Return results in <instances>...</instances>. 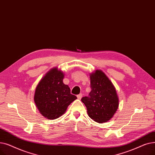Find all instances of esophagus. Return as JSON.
Wrapping results in <instances>:
<instances>
[{
  "mask_svg": "<svg viewBox=\"0 0 155 155\" xmlns=\"http://www.w3.org/2000/svg\"><path fill=\"white\" fill-rule=\"evenodd\" d=\"M77 97H78V98L79 100H81V98L83 97V94H82V93L79 94L77 96Z\"/></svg>",
  "mask_w": 155,
  "mask_h": 155,
  "instance_id": "obj_1",
  "label": "esophagus"
}]
</instances>
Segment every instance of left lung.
Segmentation results:
<instances>
[{"mask_svg":"<svg viewBox=\"0 0 155 155\" xmlns=\"http://www.w3.org/2000/svg\"><path fill=\"white\" fill-rule=\"evenodd\" d=\"M91 91L81 98L91 119L98 123L108 121L119 107V97L115 88L105 74L97 70L90 74Z\"/></svg>","mask_w":155,"mask_h":155,"instance_id":"obj_1","label":"left lung"}]
</instances>
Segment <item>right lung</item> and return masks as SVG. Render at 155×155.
Segmentation results:
<instances>
[{"label": "right lung", "instance_id": "1", "mask_svg": "<svg viewBox=\"0 0 155 155\" xmlns=\"http://www.w3.org/2000/svg\"><path fill=\"white\" fill-rule=\"evenodd\" d=\"M64 74L57 68L49 71L36 87L34 101L40 114L48 119L62 115L77 97L71 94L69 87L64 84Z\"/></svg>", "mask_w": 155, "mask_h": 155}]
</instances>
